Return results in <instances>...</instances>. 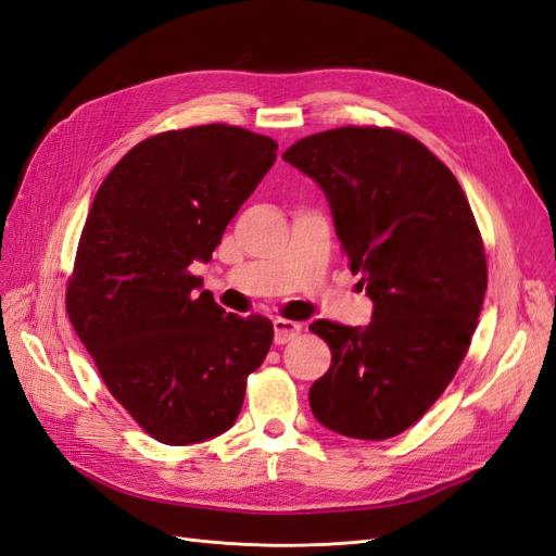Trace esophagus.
Masks as SVG:
<instances>
[{"label": "esophagus", "instance_id": "1", "mask_svg": "<svg viewBox=\"0 0 556 556\" xmlns=\"http://www.w3.org/2000/svg\"><path fill=\"white\" fill-rule=\"evenodd\" d=\"M301 327L299 323H292V319H282V317H278V319H274V341H276V345H285V343H290V341H294L296 336L301 333Z\"/></svg>", "mask_w": 556, "mask_h": 556}]
</instances>
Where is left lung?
<instances>
[{
	"instance_id": "left-lung-1",
	"label": "left lung",
	"mask_w": 556,
	"mask_h": 556,
	"mask_svg": "<svg viewBox=\"0 0 556 556\" xmlns=\"http://www.w3.org/2000/svg\"><path fill=\"white\" fill-rule=\"evenodd\" d=\"M282 160L325 192L350 271L374 301L366 327L311 325L331 348L311 410L348 439H392L445 392L476 331L486 292L476 217L447 166L396 129H329Z\"/></svg>"
}]
</instances>
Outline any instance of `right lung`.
I'll list each match as a JSON object with an SVG mask.
<instances>
[{"mask_svg":"<svg viewBox=\"0 0 556 556\" xmlns=\"http://www.w3.org/2000/svg\"><path fill=\"white\" fill-rule=\"evenodd\" d=\"M276 150L229 125L164 131L134 146L92 201L66 313L109 392L164 445L231 429L271 348V319L197 296L188 268L211 260Z\"/></svg>","mask_w":556,"mask_h":556,"instance_id":"add662e5","label":"right lung"}]
</instances>
